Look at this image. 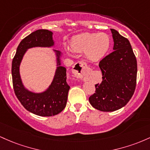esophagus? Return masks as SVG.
<instances>
[{
	"label": "esophagus",
	"instance_id": "obj_1",
	"mask_svg": "<svg viewBox=\"0 0 150 150\" xmlns=\"http://www.w3.org/2000/svg\"><path fill=\"white\" fill-rule=\"evenodd\" d=\"M90 71V68L83 62H79L73 67V74L77 78H83Z\"/></svg>",
	"mask_w": 150,
	"mask_h": 150
}]
</instances>
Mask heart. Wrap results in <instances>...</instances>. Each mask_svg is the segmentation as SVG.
<instances>
[{
    "instance_id": "b5f03b06",
    "label": "heart",
    "mask_w": 150,
    "mask_h": 150,
    "mask_svg": "<svg viewBox=\"0 0 150 150\" xmlns=\"http://www.w3.org/2000/svg\"><path fill=\"white\" fill-rule=\"evenodd\" d=\"M71 47L77 52H85L88 59L96 62L106 54L110 47V38L106 33H83L74 37Z\"/></svg>"
}]
</instances>
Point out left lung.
I'll list each match as a JSON object with an SVG mask.
<instances>
[{"instance_id":"obj_1","label":"left lung","mask_w":150,"mask_h":150,"mask_svg":"<svg viewBox=\"0 0 150 150\" xmlns=\"http://www.w3.org/2000/svg\"><path fill=\"white\" fill-rule=\"evenodd\" d=\"M114 51L99 62L102 82L89 97L94 108L112 112L124 107L134 94L137 81V59L130 43L117 30L110 29Z\"/></svg>"}]
</instances>
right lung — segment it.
Returning a JSON list of instances; mask_svg holds the SVG:
<instances>
[{
	"mask_svg": "<svg viewBox=\"0 0 150 150\" xmlns=\"http://www.w3.org/2000/svg\"><path fill=\"white\" fill-rule=\"evenodd\" d=\"M52 32L38 30L25 38L17 48L12 62V78L15 93L23 107L40 116L56 115L66 107L70 86L67 83V69L61 66L60 51L54 50L57 56V69L51 85L45 91L34 93L25 88L20 75V65L28 49L36 47H50L54 45Z\"/></svg>",
	"mask_w": 150,
	"mask_h": 150,
	"instance_id": "obj_1",
	"label": "right lung"
}]
</instances>
